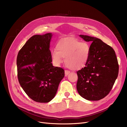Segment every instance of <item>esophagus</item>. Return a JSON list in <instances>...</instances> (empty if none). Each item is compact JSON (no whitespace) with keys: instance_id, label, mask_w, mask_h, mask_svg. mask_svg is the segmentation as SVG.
I'll return each mask as SVG.
<instances>
[{"instance_id":"1","label":"esophagus","mask_w":127,"mask_h":127,"mask_svg":"<svg viewBox=\"0 0 127 127\" xmlns=\"http://www.w3.org/2000/svg\"><path fill=\"white\" fill-rule=\"evenodd\" d=\"M69 73H70L69 71L67 70H65V76H67L69 74Z\"/></svg>"}]
</instances>
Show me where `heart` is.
<instances>
[{"instance_id": "1", "label": "heart", "mask_w": 127, "mask_h": 127, "mask_svg": "<svg viewBox=\"0 0 127 127\" xmlns=\"http://www.w3.org/2000/svg\"><path fill=\"white\" fill-rule=\"evenodd\" d=\"M57 50L51 52L52 62L59 66L63 62L72 70H78L88 64L91 54L90 46L87 43L81 42L72 37H65L59 40L56 45Z\"/></svg>"}]
</instances>
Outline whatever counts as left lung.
<instances>
[{"label":"left lung","mask_w":127,"mask_h":127,"mask_svg":"<svg viewBox=\"0 0 127 127\" xmlns=\"http://www.w3.org/2000/svg\"><path fill=\"white\" fill-rule=\"evenodd\" d=\"M79 36L92 43L88 64L77 72V90L83 98L98 101L109 94L118 77L117 59L113 49L100 39L84 35Z\"/></svg>","instance_id":"8db88e82"}]
</instances>
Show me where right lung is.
<instances>
[{
  "instance_id": "obj_1",
  "label": "right lung",
  "mask_w": 127,
  "mask_h": 127,
  "mask_svg": "<svg viewBox=\"0 0 127 127\" xmlns=\"http://www.w3.org/2000/svg\"><path fill=\"white\" fill-rule=\"evenodd\" d=\"M51 33L30 37L19 50L16 60L17 76L21 87L31 99L46 103L55 97L64 77L63 68L51 63Z\"/></svg>"
}]
</instances>
